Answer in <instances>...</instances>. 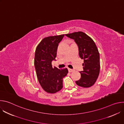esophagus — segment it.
I'll return each mask as SVG.
<instances>
[{"label":"esophagus","instance_id":"34e87169","mask_svg":"<svg viewBox=\"0 0 124 124\" xmlns=\"http://www.w3.org/2000/svg\"><path fill=\"white\" fill-rule=\"evenodd\" d=\"M68 70H69V72H70V73H72V72H73V71H74V70H73V69H70V68H68Z\"/></svg>","mask_w":124,"mask_h":124}]
</instances>
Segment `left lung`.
Returning <instances> with one entry per match:
<instances>
[{
    "label": "left lung",
    "mask_w": 124,
    "mask_h": 124,
    "mask_svg": "<svg viewBox=\"0 0 124 124\" xmlns=\"http://www.w3.org/2000/svg\"><path fill=\"white\" fill-rule=\"evenodd\" d=\"M65 35L75 40L78 46L79 57L84 60L83 70L79 72L81 78L76 83L82 87H90L95 84L100 73V54L97 47L92 38L83 32Z\"/></svg>",
    "instance_id": "left-lung-1"
}]
</instances>
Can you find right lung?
Here are the masks:
<instances>
[{
  "label": "right lung",
  "mask_w": 124,
  "mask_h": 124,
  "mask_svg": "<svg viewBox=\"0 0 124 124\" xmlns=\"http://www.w3.org/2000/svg\"><path fill=\"white\" fill-rule=\"evenodd\" d=\"M64 34L44 38L37 46L35 53L34 65L39 82L46 92L59 91L63 87V78L67 76V68L59 69L51 65L55 60L59 43Z\"/></svg>",
  "instance_id": "right-lung-1"
}]
</instances>
